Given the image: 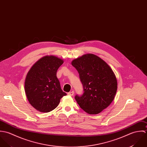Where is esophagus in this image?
Here are the masks:
<instances>
[{"label": "esophagus", "instance_id": "1", "mask_svg": "<svg viewBox=\"0 0 147 147\" xmlns=\"http://www.w3.org/2000/svg\"><path fill=\"white\" fill-rule=\"evenodd\" d=\"M74 92L73 91H70V92H68V93H67V95H70V96H73V95H74Z\"/></svg>", "mask_w": 147, "mask_h": 147}]
</instances>
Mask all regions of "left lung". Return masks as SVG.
<instances>
[{"label": "left lung", "instance_id": "obj_1", "mask_svg": "<svg viewBox=\"0 0 147 147\" xmlns=\"http://www.w3.org/2000/svg\"><path fill=\"white\" fill-rule=\"evenodd\" d=\"M80 74L84 92L75 99L88 114H98L113 101L117 88V79L111 67L98 56L88 53L71 61Z\"/></svg>", "mask_w": 147, "mask_h": 147}]
</instances>
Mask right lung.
<instances>
[{
    "mask_svg": "<svg viewBox=\"0 0 147 147\" xmlns=\"http://www.w3.org/2000/svg\"><path fill=\"white\" fill-rule=\"evenodd\" d=\"M63 62L57 56H45L36 61L28 71L24 90L29 103L36 110L50 112L58 106L61 98L66 95L56 76Z\"/></svg>",
    "mask_w": 147,
    "mask_h": 147,
    "instance_id": "add662e5",
    "label": "right lung"
}]
</instances>
